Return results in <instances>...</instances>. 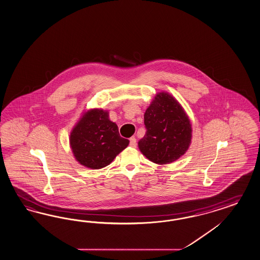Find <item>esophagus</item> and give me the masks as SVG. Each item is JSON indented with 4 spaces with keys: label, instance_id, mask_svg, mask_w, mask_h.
<instances>
[{
    "label": "esophagus",
    "instance_id": "34e87169",
    "mask_svg": "<svg viewBox=\"0 0 260 260\" xmlns=\"http://www.w3.org/2000/svg\"><path fill=\"white\" fill-rule=\"evenodd\" d=\"M130 143H129V145L131 147H133V148H136L137 147V140H136V138L135 137H132V138H130Z\"/></svg>",
    "mask_w": 260,
    "mask_h": 260
}]
</instances>
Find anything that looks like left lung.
Here are the masks:
<instances>
[{"label": "left lung", "mask_w": 260, "mask_h": 260, "mask_svg": "<svg viewBox=\"0 0 260 260\" xmlns=\"http://www.w3.org/2000/svg\"><path fill=\"white\" fill-rule=\"evenodd\" d=\"M146 133L139 141L140 152L156 164H168L186 153L191 124L179 103L166 92L157 94L144 114Z\"/></svg>", "instance_id": "left-lung-1"}]
</instances>
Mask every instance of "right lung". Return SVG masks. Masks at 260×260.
Returning a JSON list of instances; mask_svg holds the SVG:
<instances>
[{
	"instance_id": "1",
	"label": "right lung",
	"mask_w": 260,
	"mask_h": 260,
	"mask_svg": "<svg viewBox=\"0 0 260 260\" xmlns=\"http://www.w3.org/2000/svg\"><path fill=\"white\" fill-rule=\"evenodd\" d=\"M76 160L90 169L109 165L124 150L129 140L120 136L117 124L109 120L108 112L92 109L84 114L70 138Z\"/></svg>"
}]
</instances>
